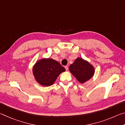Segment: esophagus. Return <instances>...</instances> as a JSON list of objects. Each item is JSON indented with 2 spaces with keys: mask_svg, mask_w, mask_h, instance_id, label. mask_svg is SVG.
Segmentation results:
<instances>
[{
  "mask_svg": "<svg viewBox=\"0 0 125 125\" xmlns=\"http://www.w3.org/2000/svg\"><path fill=\"white\" fill-rule=\"evenodd\" d=\"M65 70H66V71L68 70V65L65 66Z\"/></svg>",
  "mask_w": 125,
  "mask_h": 125,
  "instance_id": "1",
  "label": "esophagus"
}]
</instances>
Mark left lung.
<instances>
[{
    "mask_svg": "<svg viewBox=\"0 0 125 125\" xmlns=\"http://www.w3.org/2000/svg\"><path fill=\"white\" fill-rule=\"evenodd\" d=\"M70 72L80 83H84L93 77L94 68L88 61L78 57L69 67Z\"/></svg>",
    "mask_w": 125,
    "mask_h": 125,
    "instance_id": "left-lung-1",
    "label": "left lung"
}]
</instances>
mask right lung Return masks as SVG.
<instances>
[{
  "label": "right lung",
  "instance_id": "right-lung-1",
  "mask_svg": "<svg viewBox=\"0 0 125 125\" xmlns=\"http://www.w3.org/2000/svg\"><path fill=\"white\" fill-rule=\"evenodd\" d=\"M65 71L60 63L52 58H43L38 61L32 69L37 82L45 86L52 85L58 75Z\"/></svg>",
  "mask_w": 125,
  "mask_h": 125
}]
</instances>
